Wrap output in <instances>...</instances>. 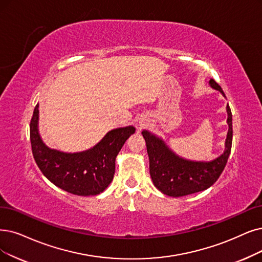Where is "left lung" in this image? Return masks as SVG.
<instances>
[{
    "mask_svg": "<svg viewBox=\"0 0 262 262\" xmlns=\"http://www.w3.org/2000/svg\"><path fill=\"white\" fill-rule=\"evenodd\" d=\"M212 88L225 93L214 80H210ZM229 131L226 140V149L218 158L211 161L187 160L175 155L163 141L147 130L142 132L149 157V173L154 185L170 196H183L207 189L221 176L227 164L232 146V113L227 105Z\"/></svg>",
    "mask_w": 262,
    "mask_h": 262,
    "instance_id": "8db88e82",
    "label": "left lung"
}]
</instances>
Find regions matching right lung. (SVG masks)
Returning a JSON list of instances; mask_svg holds the SVG:
<instances>
[{
    "label": "right lung",
    "mask_w": 262,
    "mask_h": 262,
    "mask_svg": "<svg viewBox=\"0 0 262 262\" xmlns=\"http://www.w3.org/2000/svg\"><path fill=\"white\" fill-rule=\"evenodd\" d=\"M38 104L30 122V140L34 160L47 179L61 189L77 195H96L111 184L115 160L125 141L134 133L132 125L110 131L95 147L76 154L50 149L37 130Z\"/></svg>",
    "instance_id": "right-lung-1"
}]
</instances>
